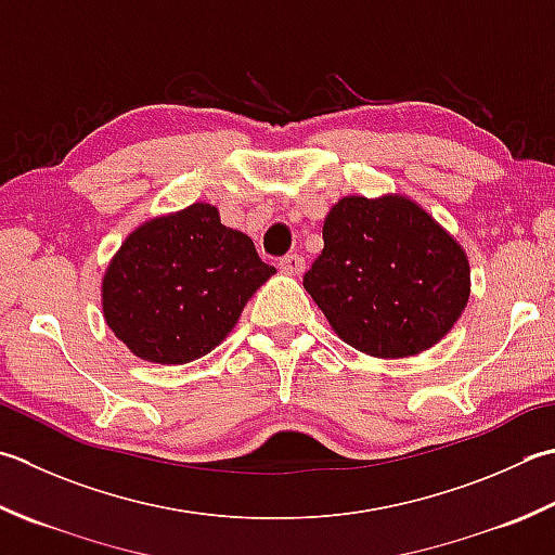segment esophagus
<instances>
[{
	"instance_id": "esophagus-1",
	"label": "esophagus",
	"mask_w": 555,
	"mask_h": 555,
	"mask_svg": "<svg viewBox=\"0 0 555 555\" xmlns=\"http://www.w3.org/2000/svg\"><path fill=\"white\" fill-rule=\"evenodd\" d=\"M279 269L288 276H300L306 271V259L300 255H286L284 259H279Z\"/></svg>"
}]
</instances>
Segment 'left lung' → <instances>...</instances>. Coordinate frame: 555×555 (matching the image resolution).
Listing matches in <instances>:
<instances>
[{
	"mask_svg": "<svg viewBox=\"0 0 555 555\" xmlns=\"http://www.w3.org/2000/svg\"><path fill=\"white\" fill-rule=\"evenodd\" d=\"M322 241L302 286L334 334L367 356L392 361L428 351L469 302L464 247L406 194L339 199Z\"/></svg>",
	"mask_w": 555,
	"mask_h": 555,
	"instance_id": "obj_1",
	"label": "left lung"
}]
</instances>
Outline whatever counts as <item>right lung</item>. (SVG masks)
I'll list each match as a JSON object with an SVG mask.
<instances>
[{"instance_id": "1", "label": "right lung", "mask_w": 555, "mask_h": 555, "mask_svg": "<svg viewBox=\"0 0 555 555\" xmlns=\"http://www.w3.org/2000/svg\"><path fill=\"white\" fill-rule=\"evenodd\" d=\"M276 269L206 202L137 225L101 284L105 324L141 361L184 365L214 351Z\"/></svg>"}]
</instances>
